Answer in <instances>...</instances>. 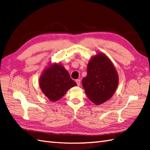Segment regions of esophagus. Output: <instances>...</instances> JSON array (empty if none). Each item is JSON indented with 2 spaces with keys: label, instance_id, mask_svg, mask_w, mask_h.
I'll return each instance as SVG.
<instances>
[{
  "label": "esophagus",
  "instance_id": "obj_1",
  "mask_svg": "<svg viewBox=\"0 0 150 150\" xmlns=\"http://www.w3.org/2000/svg\"><path fill=\"white\" fill-rule=\"evenodd\" d=\"M76 83H77V84L78 86H80L81 80L80 79H77V80H76Z\"/></svg>",
  "mask_w": 150,
  "mask_h": 150
}]
</instances>
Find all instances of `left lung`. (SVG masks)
<instances>
[{
    "mask_svg": "<svg viewBox=\"0 0 150 150\" xmlns=\"http://www.w3.org/2000/svg\"><path fill=\"white\" fill-rule=\"evenodd\" d=\"M88 98L99 105L113 96L118 84V75L110 59L103 54L93 57L87 66V75L82 79Z\"/></svg>",
    "mask_w": 150,
    "mask_h": 150,
    "instance_id": "left-lung-1",
    "label": "left lung"
}]
</instances>
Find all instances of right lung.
Listing matches in <instances>:
<instances>
[{
	"label": "right lung",
	"instance_id": "right-lung-1",
	"mask_svg": "<svg viewBox=\"0 0 150 150\" xmlns=\"http://www.w3.org/2000/svg\"><path fill=\"white\" fill-rule=\"evenodd\" d=\"M39 84L45 96L55 102L62 98L71 87L77 84L63 66L54 64L44 71L40 77Z\"/></svg>",
	"mask_w": 150,
	"mask_h": 150
}]
</instances>
